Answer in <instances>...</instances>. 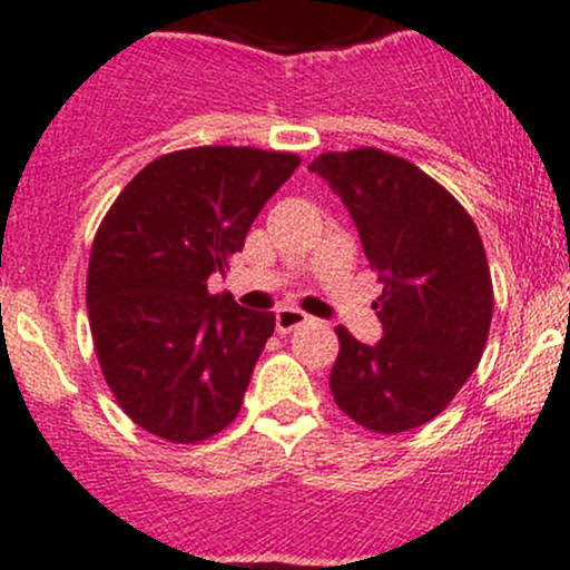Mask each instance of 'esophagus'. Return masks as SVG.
Instances as JSON below:
<instances>
[{"mask_svg": "<svg viewBox=\"0 0 570 570\" xmlns=\"http://www.w3.org/2000/svg\"><path fill=\"white\" fill-rule=\"evenodd\" d=\"M308 322V314H303L301 308H281L278 314H275V327H278V333H289L295 331V327L306 325Z\"/></svg>", "mask_w": 570, "mask_h": 570, "instance_id": "34e87169", "label": "esophagus"}]
</instances>
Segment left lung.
<instances>
[{"instance_id":"left-lung-1","label":"left lung","mask_w":570,"mask_h":570,"mask_svg":"<svg viewBox=\"0 0 570 570\" xmlns=\"http://www.w3.org/2000/svg\"><path fill=\"white\" fill-rule=\"evenodd\" d=\"M308 170L347 206L383 284L381 342L336 327L333 400L375 433L422 428L461 392L485 350L493 286L480 232L439 181L381 148L322 154Z\"/></svg>"}]
</instances>
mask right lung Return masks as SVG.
<instances>
[{"instance_id": "obj_1", "label": "right lung", "mask_w": 570, "mask_h": 570, "mask_svg": "<svg viewBox=\"0 0 570 570\" xmlns=\"http://www.w3.org/2000/svg\"><path fill=\"white\" fill-rule=\"evenodd\" d=\"M301 159L204 146L140 170L101 220L88 267V314L107 386L126 416L174 444L237 419L275 331L273 312L209 295L248 228Z\"/></svg>"}]
</instances>
